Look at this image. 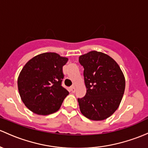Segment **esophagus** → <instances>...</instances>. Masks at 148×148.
Segmentation results:
<instances>
[{"label":"esophagus","mask_w":148,"mask_h":148,"mask_svg":"<svg viewBox=\"0 0 148 148\" xmlns=\"http://www.w3.org/2000/svg\"><path fill=\"white\" fill-rule=\"evenodd\" d=\"M70 91H71V93H74V92H75V91H76V88H75V86H72L70 87Z\"/></svg>","instance_id":"obj_1"}]
</instances>
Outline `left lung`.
Returning a JSON list of instances; mask_svg holds the SVG:
<instances>
[{
  "label": "left lung",
  "mask_w": 148,
  "mask_h": 148,
  "mask_svg": "<svg viewBox=\"0 0 148 148\" xmlns=\"http://www.w3.org/2000/svg\"><path fill=\"white\" fill-rule=\"evenodd\" d=\"M86 94L78 99L80 111L92 121L108 119L119 108L125 87L123 73L108 54L91 51L81 55Z\"/></svg>",
  "instance_id": "left-lung-1"
}]
</instances>
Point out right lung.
<instances>
[{
  "mask_svg": "<svg viewBox=\"0 0 148 148\" xmlns=\"http://www.w3.org/2000/svg\"><path fill=\"white\" fill-rule=\"evenodd\" d=\"M68 58L54 52L38 54L29 60L18 78L20 96L25 106L38 115L58 111L69 91L62 86V67Z\"/></svg>",
  "mask_w": 148,
  "mask_h": 148,
  "instance_id": "1",
  "label": "right lung"
}]
</instances>
